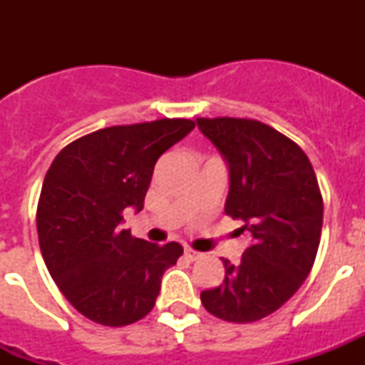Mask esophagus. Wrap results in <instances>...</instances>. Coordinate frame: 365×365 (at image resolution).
<instances>
[{"label":"esophagus","instance_id":"34e87169","mask_svg":"<svg viewBox=\"0 0 365 365\" xmlns=\"http://www.w3.org/2000/svg\"><path fill=\"white\" fill-rule=\"evenodd\" d=\"M185 257L188 261H197V259H201L202 254L195 252V250H192V248H185Z\"/></svg>","mask_w":365,"mask_h":365}]
</instances>
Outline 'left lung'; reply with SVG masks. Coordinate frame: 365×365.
Wrapping results in <instances>:
<instances>
[{
    "label": "left lung",
    "instance_id": "left-lung-1",
    "mask_svg": "<svg viewBox=\"0 0 365 365\" xmlns=\"http://www.w3.org/2000/svg\"><path fill=\"white\" fill-rule=\"evenodd\" d=\"M197 125L228 164L225 214L252 235L237 265L222 259L225 279L202 291L201 302L221 320L257 322L311 272L324 221L318 180L302 148L263 122L219 117L197 118Z\"/></svg>",
    "mask_w": 365,
    "mask_h": 365
}]
</instances>
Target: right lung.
<instances>
[{
  "label": "right lung",
  "instance_id": "right-lung-1",
  "mask_svg": "<svg viewBox=\"0 0 365 365\" xmlns=\"http://www.w3.org/2000/svg\"><path fill=\"white\" fill-rule=\"evenodd\" d=\"M193 128L186 118L104 128L71 143L51 164L36 212L41 256L58 289L89 320L122 327L153 309L164 270L182 247L131 237L122 212L143 210L155 163Z\"/></svg>",
  "mask_w": 365,
  "mask_h": 365
}]
</instances>
